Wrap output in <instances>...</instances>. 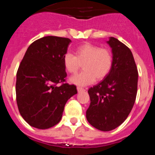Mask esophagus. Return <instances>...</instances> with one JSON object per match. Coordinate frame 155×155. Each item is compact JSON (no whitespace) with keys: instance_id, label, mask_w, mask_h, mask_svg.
I'll return each instance as SVG.
<instances>
[{"instance_id":"obj_1","label":"esophagus","mask_w":155,"mask_h":155,"mask_svg":"<svg viewBox=\"0 0 155 155\" xmlns=\"http://www.w3.org/2000/svg\"><path fill=\"white\" fill-rule=\"evenodd\" d=\"M77 90H78V92L85 91V89H84V88H83V87H77Z\"/></svg>"}]
</instances>
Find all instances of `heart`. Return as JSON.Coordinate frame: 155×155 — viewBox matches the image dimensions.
Instances as JSON below:
<instances>
[{"mask_svg":"<svg viewBox=\"0 0 155 155\" xmlns=\"http://www.w3.org/2000/svg\"><path fill=\"white\" fill-rule=\"evenodd\" d=\"M63 64L71 74H75L83 65L84 71L72 77L70 81L77 85L85 86L94 83L96 79L103 80L109 74L113 65V54L108 48L87 42L77 48L74 56L65 53Z\"/></svg>","mask_w":155,"mask_h":155,"instance_id":"1","label":"heart"}]
</instances>
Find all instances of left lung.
Masks as SVG:
<instances>
[{
	"instance_id": "1",
	"label": "left lung",
	"mask_w": 155,
	"mask_h": 155,
	"mask_svg": "<svg viewBox=\"0 0 155 155\" xmlns=\"http://www.w3.org/2000/svg\"><path fill=\"white\" fill-rule=\"evenodd\" d=\"M112 48L113 65L109 74L90 87L86 118L94 128L110 131L121 125L133 109L137 92L138 71L130 50L114 37L107 42Z\"/></svg>"
}]
</instances>
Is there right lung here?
<instances>
[{"instance_id":"1","label":"right lung","mask_w":155,"mask_h":155,"mask_svg":"<svg viewBox=\"0 0 155 155\" xmlns=\"http://www.w3.org/2000/svg\"><path fill=\"white\" fill-rule=\"evenodd\" d=\"M71 40L45 36L28 46L17 71L16 101L19 113L31 127L40 130L57 125L66 102L78 93L65 83L63 57ZM62 83L61 86L56 84Z\"/></svg>"}]
</instances>
